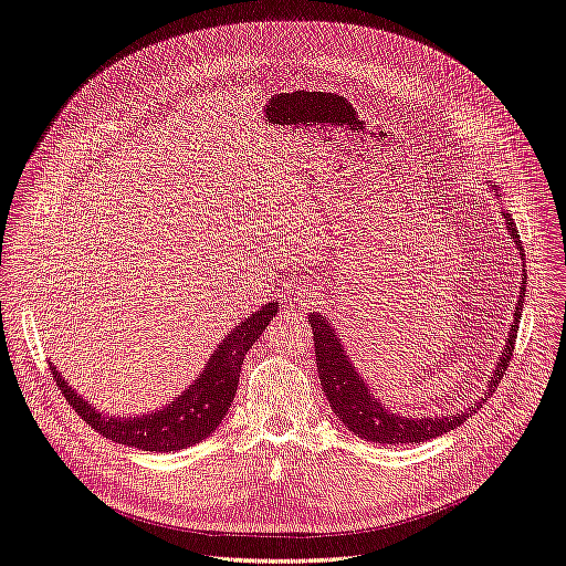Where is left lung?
I'll use <instances>...</instances> for the list:
<instances>
[{
  "mask_svg": "<svg viewBox=\"0 0 566 566\" xmlns=\"http://www.w3.org/2000/svg\"><path fill=\"white\" fill-rule=\"evenodd\" d=\"M504 219H506V230H509L511 239H514L518 249L523 251L521 234L516 230L514 219H511L509 213H504ZM521 255L525 260V253H521ZM525 287H527V276H523L514 325H511V329H509V338L502 349V357L497 361L493 378L489 380V389L483 391V396L476 400L474 408L461 410L451 417H436V419L433 417L410 419V417H400V415L385 410L380 406V400L368 391L366 382L359 378V373L353 368V364H349L340 340L336 338V334L332 329V322L317 313H311L308 325L313 327L315 364H317L322 389H325V396L329 400L334 415L347 426V430H353L357 438H361L366 442H375V444H415V442L433 440L438 436L449 433V430H453V428H459L465 419H470L479 410L481 402H486L495 394L504 370L509 368L511 355H514L516 336H518L521 315H523Z\"/></svg>",
  "mask_w": 566,
  "mask_h": 566,
  "instance_id": "1",
  "label": "left lung"
}]
</instances>
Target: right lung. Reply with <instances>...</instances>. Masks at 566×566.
Returning <instances> with one entry per match:
<instances>
[{
	"instance_id": "1",
	"label": "right lung",
	"mask_w": 566,
	"mask_h": 566,
	"mask_svg": "<svg viewBox=\"0 0 566 566\" xmlns=\"http://www.w3.org/2000/svg\"><path fill=\"white\" fill-rule=\"evenodd\" d=\"M279 304H264L258 313L247 317L244 322L228 334V338L213 349L211 359L207 361L200 378L188 387L179 398L160 410L143 417H111L96 412L87 400L71 391L69 382L62 380V375L50 366L52 380L57 382L62 396L69 400V406L87 421L96 433L103 438L136 447L143 451H179L193 447L209 438L219 428L226 417L230 402L237 394V382L241 364L251 349V345L260 338L264 327L276 315Z\"/></svg>"
}]
</instances>
